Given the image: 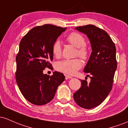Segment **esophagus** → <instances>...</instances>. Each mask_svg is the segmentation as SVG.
<instances>
[{
  "label": "esophagus",
  "instance_id": "esophagus-1",
  "mask_svg": "<svg viewBox=\"0 0 128 128\" xmlns=\"http://www.w3.org/2000/svg\"><path fill=\"white\" fill-rule=\"evenodd\" d=\"M65 78L66 79H70V78H72V77L71 76H70L68 75H65Z\"/></svg>",
  "mask_w": 128,
  "mask_h": 128
}]
</instances>
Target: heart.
I'll return each instance as SVG.
<instances>
[{
  "label": "heart",
  "instance_id": "b5f03b06",
  "mask_svg": "<svg viewBox=\"0 0 128 128\" xmlns=\"http://www.w3.org/2000/svg\"><path fill=\"white\" fill-rule=\"evenodd\" d=\"M66 40L70 44L77 48L76 55L78 56L82 59H87L89 56V49L86 45V40L82 34L77 32L70 33L66 37ZM53 55L56 58H59L62 56V49L61 44L58 40H56L53 44L52 47ZM83 64L80 58L66 59L58 62L56 64L55 68L58 71L68 74L74 75L82 66Z\"/></svg>",
  "mask_w": 128,
  "mask_h": 128
}]
</instances>
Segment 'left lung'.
Returning a JSON list of instances; mask_svg holds the SVG:
<instances>
[{
	"instance_id": "1",
	"label": "left lung",
	"mask_w": 128,
	"mask_h": 128,
	"mask_svg": "<svg viewBox=\"0 0 128 128\" xmlns=\"http://www.w3.org/2000/svg\"><path fill=\"white\" fill-rule=\"evenodd\" d=\"M76 30L87 36L92 51L83 70L91 74V82L81 80L82 86L74 94V99L80 107L91 109L101 104L111 91L117 66L116 48L108 33L96 26L88 25Z\"/></svg>"
}]
</instances>
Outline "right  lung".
<instances>
[{"label":"right lung","mask_w":128,"mask_h":128,"mask_svg":"<svg viewBox=\"0 0 128 128\" xmlns=\"http://www.w3.org/2000/svg\"><path fill=\"white\" fill-rule=\"evenodd\" d=\"M66 29L50 24L38 26L28 31L20 42L16 79L22 95L32 104L43 105L51 102L65 78L59 72L50 76L43 71L52 69L50 62L53 60V44Z\"/></svg>","instance_id":"right-lung-1"}]
</instances>
